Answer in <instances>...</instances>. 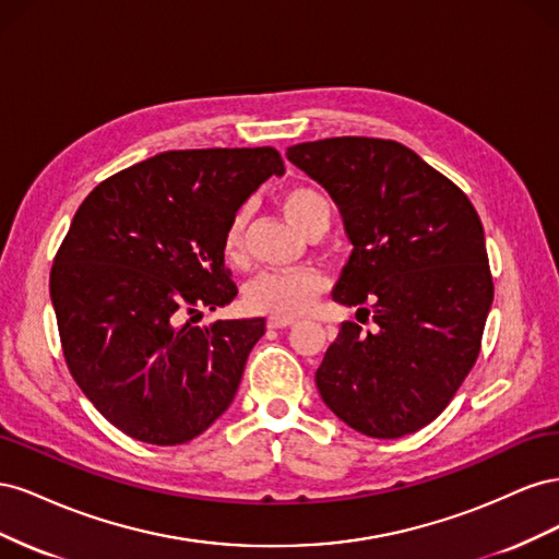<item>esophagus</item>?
<instances>
[{"mask_svg": "<svg viewBox=\"0 0 559 559\" xmlns=\"http://www.w3.org/2000/svg\"><path fill=\"white\" fill-rule=\"evenodd\" d=\"M294 324H296L294 317H270L267 319L270 329H286V326H294Z\"/></svg>", "mask_w": 559, "mask_h": 559, "instance_id": "obj_1", "label": "esophagus"}]
</instances>
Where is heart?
<instances>
[{
    "mask_svg": "<svg viewBox=\"0 0 559 559\" xmlns=\"http://www.w3.org/2000/svg\"><path fill=\"white\" fill-rule=\"evenodd\" d=\"M282 212L306 238L317 230L326 233L331 224L329 200L314 186H294V189L286 191L282 195ZM245 226L247 210H238L230 216L224 230L222 251L230 265L245 263ZM324 289V275L312 267L294 270V273H261L247 284L245 300L251 312L270 317H298L314 306V300Z\"/></svg>",
    "mask_w": 559,
    "mask_h": 559,
    "instance_id": "b5f03b06",
    "label": "heart"
}]
</instances>
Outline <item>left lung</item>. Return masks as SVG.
Listing matches in <instances>:
<instances>
[{
	"label": "left lung",
	"instance_id": "1",
	"mask_svg": "<svg viewBox=\"0 0 559 559\" xmlns=\"http://www.w3.org/2000/svg\"><path fill=\"white\" fill-rule=\"evenodd\" d=\"M286 158L329 191L354 247L333 300L376 321V331L343 321L317 368L319 394L364 436L415 433L478 359L495 298L480 216L392 140L302 142Z\"/></svg>",
	"mask_w": 559,
	"mask_h": 559
}]
</instances>
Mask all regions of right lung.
<instances>
[{"label": "right lung", "mask_w": 559, "mask_h": 559, "mask_svg": "<svg viewBox=\"0 0 559 559\" xmlns=\"http://www.w3.org/2000/svg\"><path fill=\"white\" fill-rule=\"evenodd\" d=\"M273 175H284L273 146L165 151L76 210L50 270L64 361L134 441L189 443L233 403L265 319L191 321L238 296L224 230Z\"/></svg>", "instance_id": "add662e5"}]
</instances>
